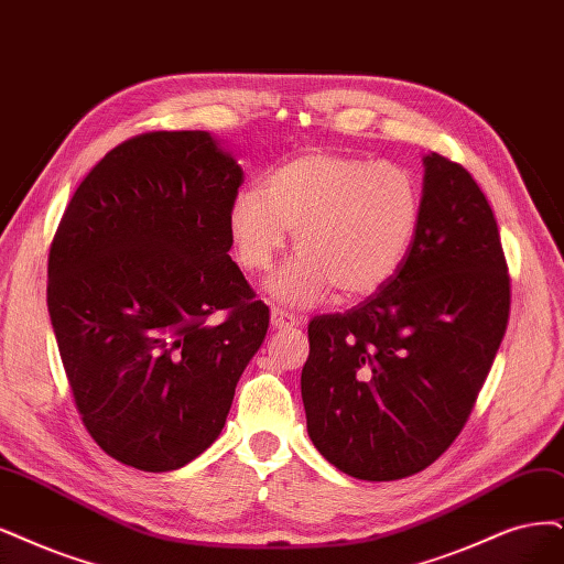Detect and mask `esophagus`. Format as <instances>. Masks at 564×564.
I'll return each instance as SVG.
<instances>
[{"mask_svg":"<svg viewBox=\"0 0 564 564\" xmlns=\"http://www.w3.org/2000/svg\"><path fill=\"white\" fill-rule=\"evenodd\" d=\"M271 327L274 329H288V327H295L297 325V318L293 314H288V311L274 306L271 308Z\"/></svg>","mask_w":564,"mask_h":564,"instance_id":"1","label":"esophagus"}]
</instances>
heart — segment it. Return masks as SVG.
<instances>
[{
	"label": "heart",
	"mask_w": 564,
	"mask_h": 564,
	"mask_svg": "<svg viewBox=\"0 0 564 564\" xmlns=\"http://www.w3.org/2000/svg\"><path fill=\"white\" fill-rule=\"evenodd\" d=\"M421 218V185L404 166L308 153L271 174L264 193L241 191L227 229L248 271L269 269L293 232L300 256L269 281V293L308 306L329 288L339 300L379 293L402 269Z\"/></svg>",
	"instance_id": "b5f03b06"
}]
</instances>
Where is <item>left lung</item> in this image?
Masks as SVG:
<instances>
[{
  "label": "left lung",
  "mask_w": 564,
  "mask_h": 564,
  "mask_svg": "<svg viewBox=\"0 0 564 564\" xmlns=\"http://www.w3.org/2000/svg\"><path fill=\"white\" fill-rule=\"evenodd\" d=\"M423 218L402 269L346 314L308 323L311 442L362 481H398L465 427L509 321L497 220L467 170L423 155Z\"/></svg>",
  "instance_id": "left-lung-1"
}]
</instances>
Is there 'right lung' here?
Returning a JSON list of instances; mask_svg holds the SVG:
<instances>
[{
    "instance_id": "1",
    "label": "right lung",
    "mask_w": 564,
    "mask_h": 564,
    "mask_svg": "<svg viewBox=\"0 0 564 564\" xmlns=\"http://www.w3.org/2000/svg\"><path fill=\"white\" fill-rule=\"evenodd\" d=\"M241 183L208 132H149L104 155L59 220L51 325L83 423L122 465L172 471L212 446L264 341L269 308L227 256Z\"/></svg>"
}]
</instances>
